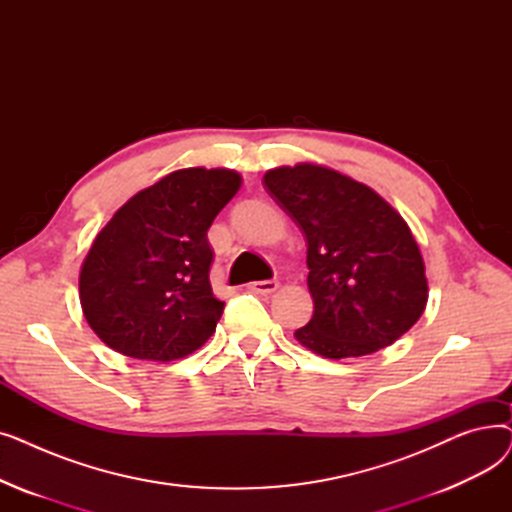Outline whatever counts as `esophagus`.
Segmentation results:
<instances>
[{"label":"esophagus","mask_w":512,"mask_h":512,"mask_svg":"<svg viewBox=\"0 0 512 512\" xmlns=\"http://www.w3.org/2000/svg\"><path fill=\"white\" fill-rule=\"evenodd\" d=\"M249 288L257 294H272V292H276L278 282L276 280H259V282H251Z\"/></svg>","instance_id":"obj_1"}]
</instances>
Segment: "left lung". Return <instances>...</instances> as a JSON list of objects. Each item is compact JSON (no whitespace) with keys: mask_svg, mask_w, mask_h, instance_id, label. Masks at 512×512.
<instances>
[{"mask_svg":"<svg viewBox=\"0 0 512 512\" xmlns=\"http://www.w3.org/2000/svg\"><path fill=\"white\" fill-rule=\"evenodd\" d=\"M307 242L313 317L294 332L326 359L371 355L409 332L427 303L425 265L378 193L340 172L299 164L263 176Z\"/></svg>","mask_w":512,"mask_h":512,"instance_id":"1","label":"left lung"}]
</instances>
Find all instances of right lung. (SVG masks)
Instances as JSON below:
<instances>
[{
	"label": "right lung",
	"mask_w": 512,
	"mask_h": 512,
	"mask_svg": "<svg viewBox=\"0 0 512 512\" xmlns=\"http://www.w3.org/2000/svg\"><path fill=\"white\" fill-rule=\"evenodd\" d=\"M240 182L232 170H178L114 213L78 280L83 313L107 346L174 361L209 340L224 303L209 284L207 230Z\"/></svg>",
	"instance_id": "1"
}]
</instances>
